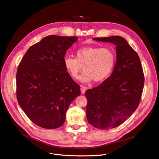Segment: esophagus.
Returning <instances> with one entry per match:
<instances>
[{"mask_svg": "<svg viewBox=\"0 0 159 159\" xmlns=\"http://www.w3.org/2000/svg\"><path fill=\"white\" fill-rule=\"evenodd\" d=\"M86 87H84V86H81V93L82 94H84L86 91Z\"/></svg>", "mask_w": 159, "mask_h": 159, "instance_id": "1", "label": "esophagus"}]
</instances>
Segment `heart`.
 Instances as JSON below:
<instances>
[{
  "mask_svg": "<svg viewBox=\"0 0 159 159\" xmlns=\"http://www.w3.org/2000/svg\"><path fill=\"white\" fill-rule=\"evenodd\" d=\"M67 72L73 79H77L84 66L80 78L81 81L100 83L106 80L111 74L116 63V54L109 47L88 46L78 49L75 57L66 56L63 60Z\"/></svg>",
  "mask_w": 159,
  "mask_h": 159,
  "instance_id": "1",
  "label": "heart"
}]
</instances>
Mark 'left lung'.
Masks as SVG:
<instances>
[{"instance_id":"8db88e82","label":"left lung","mask_w":159,"mask_h":159,"mask_svg":"<svg viewBox=\"0 0 159 159\" xmlns=\"http://www.w3.org/2000/svg\"><path fill=\"white\" fill-rule=\"evenodd\" d=\"M116 45V61L112 74L99 86L85 92L89 123L100 129L123 124L138 107L144 75L138 54L121 36L95 37Z\"/></svg>"}]
</instances>
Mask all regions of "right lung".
<instances>
[{
	"mask_svg": "<svg viewBox=\"0 0 159 159\" xmlns=\"http://www.w3.org/2000/svg\"><path fill=\"white\" fill-rule=\"evenodd\" d=\"M77 41V37L48 35L30 47L21 59L16 75L17 101L37 125L61 126L70 104L81 94L63 62L66 50Z\"/></svg>",
	"mask_w": 159,
	"mask_h": 159,
	"instance_id": "right-lung-1",
	"label": "right lung"
}]
</instances>
